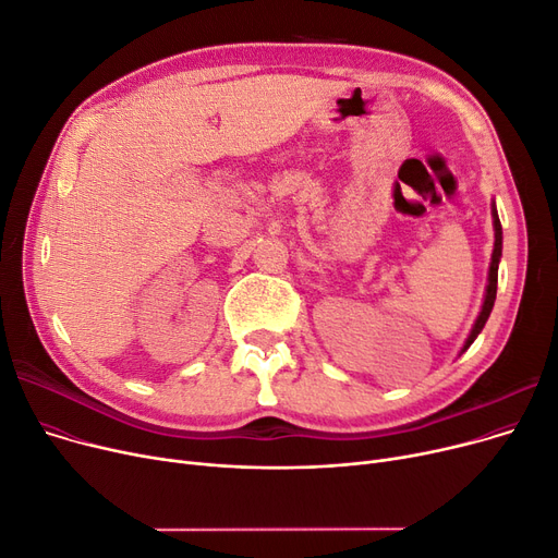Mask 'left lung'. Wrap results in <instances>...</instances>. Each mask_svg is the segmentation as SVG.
I'll return each instance as SVG.
<instances>
[{"label": "left lung", "instance_id": "1", "mask_svg": "<svg viewBox=\"0 0 558 558\" xmlns=\"http://www.w3.org/2000/svg\"><path fill=\"white\" fill-rule=\"evenodd\" d=\"M490 214H493V227H495V247H493V256H490L488 286H486V295H484L482 311H480V315H476L474 327H472V331H470V336H468V340H465L461 352H465V350L470 348V344L474 342V338L482 333V329H484V325H486V320H488V315H490V311H493L495 298H497V268H499V258H501V225H499V216H497L495 202H493V210H490Z\"/></svg>", "mask_w": 558, "mask_h": 558}]
</instances>
